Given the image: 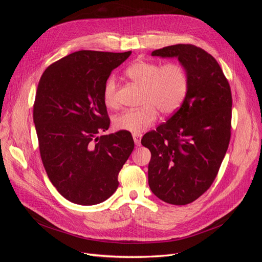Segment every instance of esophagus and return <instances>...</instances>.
I'll return each mask as SVG.
<instances>
[{"label":"esophagus","mask_w":262,"mask_h":262,"mask_svg":"<svg viewBox=\"0 0 262 262\" xmlns=\"http://www.w3.org/2000/svg\"><path fill=\"white\" fill-rule=\"evenodd\" d=\"M141 138H142V134H140V133H133L134 143H136L138 146L141 145Z\"/></svg>","instance_id":"obj_1"}]
</instances>
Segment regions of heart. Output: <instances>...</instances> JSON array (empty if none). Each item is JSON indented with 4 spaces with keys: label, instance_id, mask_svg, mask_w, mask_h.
<instances>
[{
    "label": "heart",
    "instance_id": "obj_1",
    "mask_svg": "<svg viewBox=\"0 0 262 262\" xmlns=\"http://www.w3.org/2000/svg\"><path fill=\"white\" fill-rule=\"evenodd\" d=\"M125 75L143 87L141 97L143 106L115 116L114 126L117 130L143 132L155 122L157 110L163 115H171L187 97L189 76L185 67L178 62L162 64L155 61L138 60L125 70ZM117 87L116 77L109 76L104 87V101L109 108L118 105Z\"/></svg>",
    "mask_w": 262,
    "mask_h": 262
}]
</instances>
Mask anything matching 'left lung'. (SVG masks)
<instances>
[{
  "label": "left lung",
  "mask_w": 262,
  "mask_h": 262,
  "mask_svg": "<svg viewBox=\"0 0 262 262\" xmlns=\"http://www.w3.org/2000/svg\"><path fill=\"white\" fill-rule=\"evenodd\" d=\"M152 55L178 58L189 76L180 108L141 140L152 154V192L164 202L185 205L211 187L226 154L232 129L231 87L217 61L199 47L173 45Z\"/></svg>",
  "instance_id": "obj_1"
}]
</instances>
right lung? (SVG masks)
I'll list each match as a JSON object with an SVG mask.
<instances>
[{"instance_id":"1","label":"right lung","mask_w":262,"mask_h":262,"mask_svg":"<svg viewBox=\"0 0 262 262\" xmlns=\"http://www.w3.org/2000/svg\"><path fill=\"white\" fill-rule=\"evenodd\" d=\"M130 54L76 51L52 63L39 81L34 122L41 161L52 185L73 203L94 205L114 194L134 148L128 131L98 136L110 125L105 84Z\"/></svg>"}]
</instances>
